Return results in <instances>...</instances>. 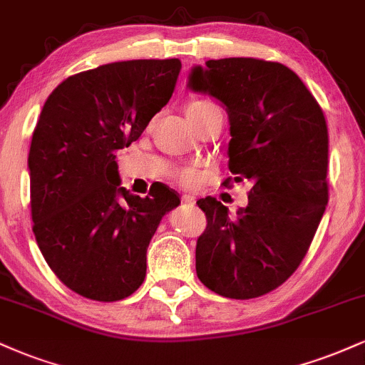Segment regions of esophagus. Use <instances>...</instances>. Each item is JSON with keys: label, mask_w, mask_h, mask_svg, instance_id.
<instances>
[{"label": "esophagus", "mask_w": 365, "mask_h": 365, "mask_svg": "<svg viewBox=\"0 0 365 365\" xmlns=\"http://www.w3.org/2000/svg\"><path fill=\"white\" fill-rule=\"evenodd\" d=\"M182 202H183V204H187V205H194L195 199L192 195H182Z\"/></svg>", "instance_id": "esophagus-1"}]
</instances>
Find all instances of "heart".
<instances>
[{
    "instance_id": "1",
    "label": "heart",
    "mask_w": 365,
    "mask_h": 365,
    "mask_svg": "<svg viewBox=\"0 0 365 365\" xmlns=\"http://www.w3.org/2000/svg\"><path fill=\"white\" fill-rule=\"evenodd\" d=\"M216 110H219V107L214 102H210V100H195V102L188 105L187 115L192 122H197L199 118ZM171 177L177 180L178 185L185 188H194L199 185V182L202 180V173L199 170L192 168V166H182V168L175 170L173 173H171Z\"/></svg>"
}]
</instances>
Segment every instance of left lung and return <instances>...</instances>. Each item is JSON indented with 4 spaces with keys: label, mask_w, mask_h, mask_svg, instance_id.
I'll return each instance as SVG.
<instances>
[{
    "label": "left lung",
    "mask_w": 365,
    "mask_h": 365,
    "mask_svg": "<svg viewBox=\"0 0 365 365\" xmlns=\"http://www.w3.org/2000/svg\"><path fill=\"white\" fill-rule=\"evenodd\" d=\"M188 86L226 105L235 175L226 182L252 185L235 217L214 197L197 200L207 217L197 277L230 299L260 297L297 270L327 209V120L299 76L272 61L210 59L192 69Z\"/></svg>",
    "instance_id": "8db88e82"
}]
</instances>
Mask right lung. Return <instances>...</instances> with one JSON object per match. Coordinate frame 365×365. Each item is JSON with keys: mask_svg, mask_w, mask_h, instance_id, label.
Wrapping results in <instances>:
<instances>
[{"mask_svg": "<svg viewBox=\"0 0 365 365\" xmlns=\"http://www.w3.org/2000/svg\"><path fill=\"white\" fill-rule=\"evenodd\" d=\"M180 69V59L103 64L69 76L43 103L29 153L32 230L57 279L86 299L138 291L149 241L180 204L165 183L144 199L129 194L115 161L168 103Z\"/></svg>", "mask_w": 365, "mask_h": 365, "instance_id": "right-lung-1", "label": "right lung"}]
</instances>
